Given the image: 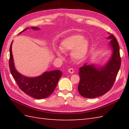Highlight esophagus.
<instances>
[{"instance_id":"obj_1","label":"esophagus","mask_w":129,"mask_h":129,"mask_svg":"<svg viewBox=\"0 0 129 129\" xmlns=\"http://www.w3.org/2000/svg\"><path fill=\"white\" fill-rule=\"evenodd\" d=\"M68 72H69V73L70 74H73L74 73V71L73 69H72V68H70V69L68 70Z\"/></svg>"}]
</instances>
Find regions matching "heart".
<instances>
[{"mask_svg":"<svg viewBox=\"0 0 129 129\" xmlns=\"http://www.w3.org/2000/svg\"><path fill=\"white\" fill-rule=\"evenodd\" d=\"M61 49L64 51H71L73 58L76 60H83L89 53V41L80 34H74L63 39L61 43ZM56 53L61 56L62 51L60 49L56 50Z\"/></svg>","mask_w":129,"mask_h":129,"instance_id":"heart-1","label":"heart"}]
</instances>
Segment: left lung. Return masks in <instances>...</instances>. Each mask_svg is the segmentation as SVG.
Listing matches in <instances>:
<instances>
[{
  "label": "left lung",
  "instance_id": "8db88e82",
  "mask_svg": "<svg viewBox=\"0 0 129 129\" xmlns=\"http://www.w3.org/2000/svg\"><path fill=\"white\" fill-rule=\"evenodd\" d=\"M111 50L110 58L103 65L85 63L79 69L78 91L82 96L94 98L105 94L113 86L121 65L119 44L113 35L107 37Z\"/></svg>",
  "mask_w": 129,
  "mask_h": 129
}]
</instances>
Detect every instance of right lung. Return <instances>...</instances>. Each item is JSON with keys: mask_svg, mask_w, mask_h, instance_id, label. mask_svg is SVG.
<instances>
[{"mask_svg": "<svg viewBox=\"0 0 129 129\" xmlns=\"http://www.w3.org/2000/svg\"><path fill=\"white\" fill-rule=\"evenodd\" d=\"M29 28L24 29L21 33ZM33 30H39L40 29L31 27ZM10 46L9 68L10 73L14 78L20 89L26 94L37 99H42L49 97L53 92L59 80L61 78L62 72L59 70L45 72L39 76L35 77H27L19 73L15 69L12 54V44Z\"/></svg>", "mask_w": 129, "mask_h": 129, "instance_id": "1", "label": "right lung"}]
</instances>
